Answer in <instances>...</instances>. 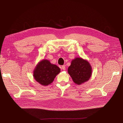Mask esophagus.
<instances>
[{
    "instance_id": "34e87169",
    "label": "esophagus",
    "mask_w": 123,
    "mask_h": 123,
    "mask_svg": "<svg viewBox=\"0 0 123 123\" xmlns=\"http://www.w3.org/2000/svg\"><path fill=\"white\" fill-rule=\"evenodd\" d=\"M61 68H62V69L63 70H66V67H65V65H63V66H62Z\"/></svg>"
}]
</instances>
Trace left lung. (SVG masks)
Instances as JSON below:
<instances>
[{
  "label": "left lung",
  "mask_w": 123,
  "mask_h": 123,
  "mask_svg": "<svg viewBox=\"0 0 123 123\" xmlns=\"http://www.w3.org/2000/svg\"><path fill=\"white\" fill-rule=\"evenodd\" d=\"M68 73L77 85L87 82L91 77L92 67L89 62L81 57L72 60L68 67Z\"/></svg>",
  "instance_id": "obj_1"
}]
</instances>
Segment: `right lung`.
<instances>
[{
    "label": "right lung",
    "instance_id": "1",
    "mask_svg": "<svg viewBox=\"0 0 123 123\" xmlns=\"http://www.w3.org/2000/svg\"><path fill=\"white\" fill-rule=\"evenodd\" d=\"M60 72V69L51 64L47 59L39 62L33 71V77L42 86H47L52 83L56 76Z\"/></svg>",
    "mask_w": 123,
    "mask_h": 123
}]
</instances>
